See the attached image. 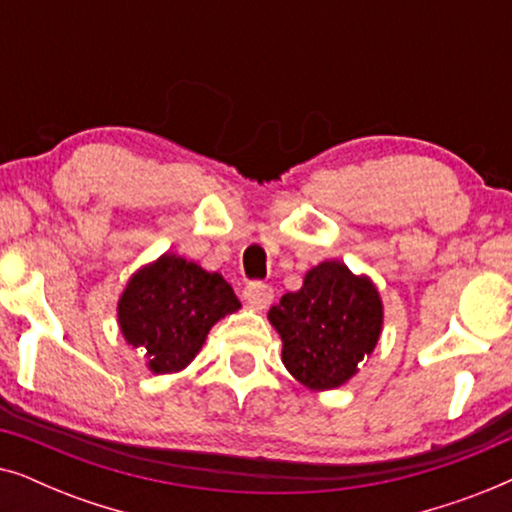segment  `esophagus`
<instances>
[{
  "instance_id": "34e87169",
  "label": "esophagus",
  "mask_w": 512,
  "mask_h": 512,
  "mask_svg": "<svg viewBox=\"0 0 512 512\" xmlns=\"http://www.w3.org/2000/svg\"><path fill=\"white\" fill-rule=\"evenodd\" d=\"M272 298H275V291H272L270 284L249 282L244 286V300H247L249 307H254V310H265V307L272 303Z\"/></svg>"
}]
</instances>
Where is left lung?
Instances as JSON below:
<instances>
[{
	"label": "left lung",
	"mask_w": 512,
	"mask_h": 512,
	"mask_svg": "<svg viewBox=\"0 0 512 512\" xmlns=\"http://www.w3.org/2000/svg\"><path fill=\"white\" fill-rule=\"evenodd\" d=\"M268 317L282 335L286 370L310 389L345 384L382 331L380 293L340 261L312 268L303 289L282 296Z\"/></svg>",
	"instance_id": "8db88e82"
}]
</instances>
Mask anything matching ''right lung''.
<instances>
[{
  "instance_id": "obj_1",
  "label": "right lung",
  "mask_w": 512,
  "mask_h": 512,
  "mask_svg": "<svg viewBox=\"0 0 512 512\" xmlns=\"http://www.w3.org/2000/svg\"><path fill=\"white\" fill-rule=\"evenodd\" d=\"M237 307L240 300L219 272L165 254L130 279L118 324L153 373H177L200 352L209 328Z\"/></svg>"
}]
</instances>
